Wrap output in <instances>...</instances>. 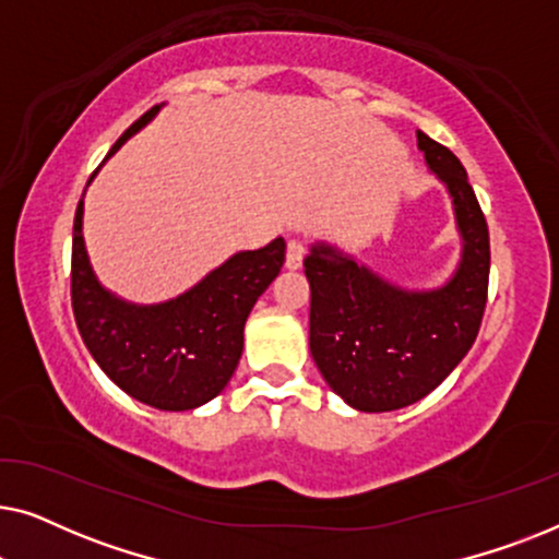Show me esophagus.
I'll use <instances>...</instances> for the list:
<instances>
[{
  "mask_svg": "<svg viewBox=\"0 0 559 559\" xmlns=\"http://www.w3.org/2000/svg\"><path fill=\"white\" fill-rule=\"evenodd\" d=\"M302 259H305V243H302L300 239H289V241H287L285 264L289 266V270H300Z\"/></svg>",
  "mask_w": 559,
  "mask_h": 559,
  "instance_id": "esophagus-1",
  "label": "esophagus"
}]
</instances>
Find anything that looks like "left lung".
<instances>
[{"mask_svg":"<svg viewBox=\"0 0 559 559\" xmlns=\"http://www.w3.org/2000/svg\"><path fill=\"white\" fill-rule=\"evenodd\" d=\"M417 144L453 198L463 239L448 285L409 293L328 243L305 257L310 354L328 386L361 412L402 409L440 386L471 350L486 310L491 243L484 211L461 159L425 132Z\"/></svg>","mask_w":559,"mask_h":559,"instance_id":"1","label":"left lung"}]
</instances>
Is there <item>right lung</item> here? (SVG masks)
I'll return each mask as SVG.
<instances>
[{
    "label": "right lung",
    "instance_id": "obj_1",
    "mask_svg": "<svg viewBox=\"0 0 559 559\" xmlns=\"http://www.w3.org/2000/svg\"><path fill=\"white\" fill-rule=\"evenodd\" d=\"M159 111L152 106L109 155ZM96 175V173H94ZM83 198L73 221L71 300L81 338L119 389L155 409H195L224 392L243 350V323L285 264V239L239 251L186 295L132 305L98 285L83 243Z\"/></svg>",
    "mask_w": 559,
    "mask_h": 559
}]
</instances>
